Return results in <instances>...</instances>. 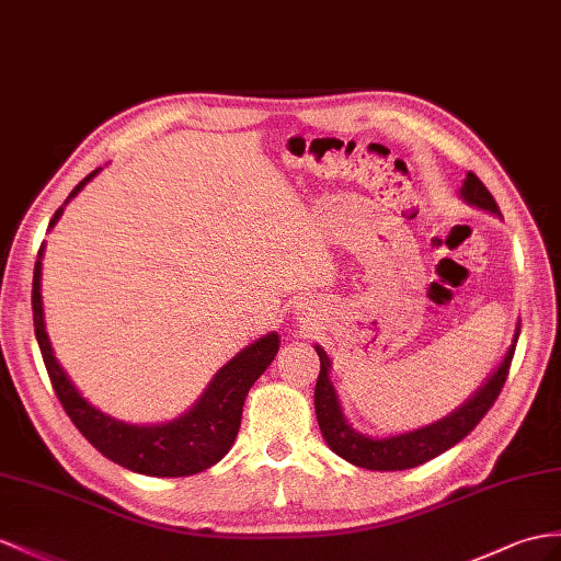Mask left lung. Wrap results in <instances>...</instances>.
Returning a JSON list of instances; mask_svg holds the SVG:
<instances>
[{"label": "left lung", "mask_w": 561, "mask_h": 561, "mask_svg": "<svg viewBox=\"0 0 561 561\" xmlns=\"http://www.w3.org/2000/svg\"><path fill=\"white\" fill-rule=\"evenodd\" d=\"M459 195L469 204H473V207H481L485 211H493L500 216L495 197L490 195V190L481 183V178L476 173L471 171L467 173ZM518 331H522V323L516 325L512 347L507 350V354H504L497 371L488 378V383L478 390L467 404L459 407L457 412L445 416L443 421L433 423V426L419 428L404 435H394V438H386V440L366 438V435L354 431L345 421L335 388L331 383V378H328L331 362H328L325 352L317 347V354L321 359V371H319L317 388H313V407H317L319 428L323 433L328 447H331L337 457L354 463V467L371 469V471L414 469L419 463H426L438 455L447 453L449 447H455L459 440L467 438V435L478 426V421L488 414V409L495 404L497 394L502 392L504 380H507V374H510Z\"/></svg>", "instance_id": "obj_1"}]
</instances>
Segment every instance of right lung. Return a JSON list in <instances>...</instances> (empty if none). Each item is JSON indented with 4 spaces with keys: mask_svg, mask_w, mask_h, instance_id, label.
I'll use <instances>...</instances> for the list:
<instances>
[{
    "mask_svg": "<svg viewBox=\"0 0 561 561\" xmlns=\"http://www.w3.org/2000/svg\"><path fill=\"white\" fill-rule=\"evenodd\" d=\"M98 171L83 178L73 187V193L68 195V199L76 197L90 178L98 175ZM68 199L64 204H68ZM61 211L64 207H59L57 214L51 216L49 228L59 221ZM37 256H43V250H39ZM39 273H43V262L37 259L33 276L35 337L39 352H43L51 388L57 392L68 419L85 435V440L98 447L106 459L116 461L118 467L159 478L193 476L214 467L218 459H224L240 431L244 398H248L254 380L266 371V366L276 357L278 335L268 333L250 347H244L238 357L230 359L214 376L199 402L181 419L171 423H159V426H130V423L102 414L100 409H94L80 398L71 380L64 374V368L59 366L57 357H54L49 337L45 333Z\"/></svg>",
    "mask_w": 561,
    "mask_h": 561,
    "instance_id": "add662e5",
    "label": "right lung"
}]
</instances>
